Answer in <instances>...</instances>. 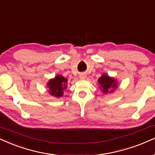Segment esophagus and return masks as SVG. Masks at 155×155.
<instances>
[{"mask_svg": "<svg viewBox=\"0 0 155 155\" xmlns=\"http://www.w3.org/2000/svg\"><path fill=\"white\" fill-rule=\"evenodd\" d=\"M79 78H80V79H81V80H85V78H86V74H85V73L80 74Z\"/></svg>", "mask_w": 155, "mask_h": 155, "instance_id": "obj_1", "label": "esophagus"}]
</instances>
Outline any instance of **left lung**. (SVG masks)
Here are the masks:
<instances>
[{"label": "left lung", "instance_id": "1", "mask_svg": "<svg viewBox=\"0 0 155 155\" xmlns=\"http://www.w3.org/2000/svg\"><path fill=\"white\" fill-rule=\"evenodd\" d=\"M98 87L105 94L112 93L118 87L117 80L114 77H110L108 74L104 73L98 80Z\"/></svg>", "mask_w": 155, "mask_h": 155}]
</instances>
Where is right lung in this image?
Returning a JSON list of instances; mask_svg holds the SVG:
<instances>
[{
  "label": "right lung",
  "instance_id": "1",
  "mask_svg": "<svg viewBox=\"0 0 155 155\" xmlns=\"http://www.w3.org/2000/svg\"><path fill=\"white\" fill-rule=\"evenodd\" d=\"M68 80L61 74H57L47 82V87L49 88L48 93L51 96L60 98L64 94V90L68 87Z\"/></svg>",
  "mask_w": 155,
  "mask_h": 155
}]
</instances>
